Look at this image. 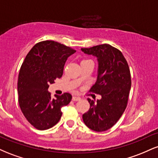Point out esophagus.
Here are the masks:
<instances>
[{"label": "esophagus", "instance_id": "1", "mask_svg": "<svg viewBox=\"0 0 158 158\" xmlns=\"http://www.w3.org/2000/svg\"><path fill=\"white\" fill-rule=\"evenodd\" d=\"M80 99H81L80 97H76V96H74V97H73V98H72V100L74 101V102H75V101H79Z\"/></svg>", "mask_w": 158, "mask_h": 158}]
</instances>
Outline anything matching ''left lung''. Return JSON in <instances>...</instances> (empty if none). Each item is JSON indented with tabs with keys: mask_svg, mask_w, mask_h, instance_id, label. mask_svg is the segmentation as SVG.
<instances>
[{
	"mask_svg": "<svg viewBox=\"0 0 158 158\" xmlns=\"http://www.w3.org/2000/svg\"><path fill=\"white\" fill-rule=\"evenodd\" d=\"M81 50L97 58V81L90 90L102 97L97 101L88 98L90 109L82 115L83 121L93 131H107L116 124L126 108L131 85L129 68L122 52L110 44Z\"/></svg>",
	"mask_w": 158,
	"mask_h": 158,
	"instance_id": "obj_1",
	"label": "left lung"
}]
</instances>
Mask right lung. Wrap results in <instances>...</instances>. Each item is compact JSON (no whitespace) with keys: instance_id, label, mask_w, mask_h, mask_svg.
<instances>
[{"instance_id":"add662e5","label":"right lung","mask_w":158,"mask_h":158,"mask_svg":"<svg viewBox=\"0 0 158 158\" xmlns=\"http://www.w3.org/2000/svg\"><path fill=\"white\" fill-rule=\"evenodd\" d=\"M75 50L54 41L36 44L21 65L18 81L19 102L28 122L39 130L52 128L61 119V107L71 101L69 93L52 98L49 85L63 74L68 58Z\"/></svg>"}]
</instances>
